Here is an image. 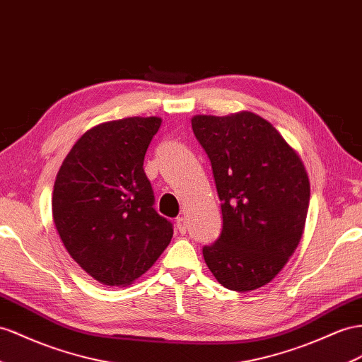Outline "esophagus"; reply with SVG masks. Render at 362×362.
<instances>
[{"instance_id":"34e87169","label":"esophagus","mask_w":362,"mask_h":362,"mask_svg":"<svg viewBox=\"0 0 362 362\" xmlns=\"http://www.w3.org/2000/svg\"><path fill=\"white\" fill-rule=\"evenodd\" d=\"M175 226H177V230L180 234L187 233V221H185L183 217H177V220H175Z\"/></svg>"}]
</instances>
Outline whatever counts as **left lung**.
Wrapping results in <instances>:
<instances>
[{
    "label": "left lung",
    "mask_w": 362,
    "mask_h": 362,
    "mask_svg": "<svg viewBox=\"0 0 362 362\" xmlns=\"http://www.w3.org/2000/svg\"><path fill=\"white\" fill-rule=\"evenodd\" d=\"M192 132L206 151L223 228L203 257L216 280L235 292L271 283L304 233L310 183L300 154L252 111L197 115Z\"/></svg>",
    "instance_id": "8db88e82"
}]
</instances>
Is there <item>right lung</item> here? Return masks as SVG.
Instances as JSON below:
<instances>
[{
	"label": "right lung",
	"instance_id": "1",
	"mask_svg": "<svg viewBox=\"0 0 362 362\" xmlns=\"http://www.w3.org/2000/svg\"><path fill=\"white\" fill-rule=\"evenodd\" d=\"M162 117H125L82 134L54 180L52 214L67 252L105 286L125 287L156 263L173 225L153 208L144 159Z\"/></svg>",
	"mask_w": 362,
	"mask_h": 362
}]
</instances>
